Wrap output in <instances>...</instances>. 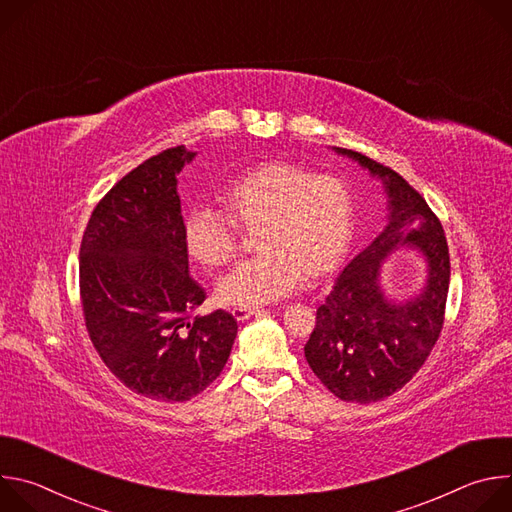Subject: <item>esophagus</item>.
Listing matches in <instances>:
<instances>
[{"instance_id":"1","label":"esophagus","mask_w":512,"mask_h":512,"mask_svg":"<svg viewBox=\"0 0 512 512\" xmlns=\"http://www.w3.org/2000/svg\"><path fill=\"white\" fill-rule=\"evenodd\" d=\"M231 314L235 316V320L245 322V320H249L251 316H261V314H265V310H263V308H233Z\"/></svg>"}]
</instances>
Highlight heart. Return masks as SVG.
Wrapping results in <instances>:
<instances>
[{
    "mask_svg": "<svg viewBox=\"0 0 512 512\" xmlns=\"http://www.w3.org/2000/svg\"><path fill=\"white\" fill-rule=\"evenodd\" d=\"M230 212L196 206L184 221V243L204 267L229 263L239 247V227L257 229V257L239 263L216 283L225 306L259 308L318 281L342 263L354 227L350 188L334 176L275 160L233 178L223 188Z\"/></svg>",
    "mask_w": 512,
    "mask_h": 512,
    "instance_id": "b5f03b06",
    "label": "heart"
}]
</instances>
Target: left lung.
I'll return each mask as SVG.
<instances>
[{
    "mask_svg": "<svg viewBox=\"0 0 512 512\" xmlns=\"http://www.w3.org/2000/svg\"><path fill=\"white\" fill-rule=\"evenodd\" d=\"M332 150L381 180L387 227L334 281L304 352L330 393L367 405L403 389L437 342L450 287V253L442 223L397 172L358 152ZM401 246L424 257L426 277L413 297L397 301L384 291L382 269Z\"/></svg>",
    "mask_w": 512,
    "mask_h": 512,
    "instance_id": "left-lung-1",
    "label": "left lung"
}]
</instances>
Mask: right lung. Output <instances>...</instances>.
I'll list each match as a JSON object with an SVG mask.
<instances>
[{
    "label": "right lung",
    "mask_w": 512,
    "mask_h": 512,
    "mask_svg": "<svg viewBox=\"0 0 512 512\" xmlns=\"http://www.w3.org/2000/svg\"><path fill=\"white\" fill-rule=\"evenodd\" d=\"M184 145L139 164L95 206L81 243V302L109 371L133 393L188 401L229 360L237 320L194 316L204 289L190 277L176 176Z\"/></svg>",
    "instance_id": "right-lung-1"
}]
</instances>
